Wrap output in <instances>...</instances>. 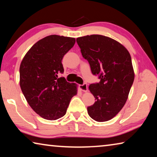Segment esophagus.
<instances>
[{
	"instance_id": "obj_1",
	"label": "esophagus",
	"mask_w": 157,
	"mask_h": 157,
	"mask_svg": "<svg viewBox=\"0 0 157 157\" xmlns=\"http://www.w3.org/2000/svg\"><path fill=\"white\" fill-rule=\"evenodd\" d=\"M79 89H80L81 91L84 92H86L88 91V87H87L86 84H83L79 85Z\"/></svg>"
}]
</instances>
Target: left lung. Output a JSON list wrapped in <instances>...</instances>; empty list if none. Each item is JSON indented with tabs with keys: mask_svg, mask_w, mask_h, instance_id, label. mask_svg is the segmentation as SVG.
<instances>
[{
	"mask_svg": "<svg viewBox=\"0 0 157 157\" xmlns=\"http://www.w3.org/2000/svg\"><path fill=\"white\" fill-rule=\"evenodd\" d=\"M76 41L92 73L100 79L89 86L95 98L94 104L87 107L89 115L98 122L109 121L125 104L134 82L129 52L119 42L99 34L78 37Z\"/></svg>",
	"mask_w": 157,
	"mask_h": 157,
	"instance_id": "8db88e82",
	"label": "left lung"
}]
</instances>
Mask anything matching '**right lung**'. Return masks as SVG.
<instances>
[{"instance_id":"right-lung-1","label":"right lung","mask_w":157,"mask_h":157,"mask_svg":"<svg viewBox=\"0 0 157 157\" xmlns=\"http://www.w3.org/2000/svg\"><path fill=\"white\" fill-rule=\"evenodd\" d=\"M75 39L59 35L44 37L26 53L20 65V86L31 108L44 119L57 120L65 115L70 101L78 93L69 83L62 60L73 47Z\"/></svg>"}]
</instances>
